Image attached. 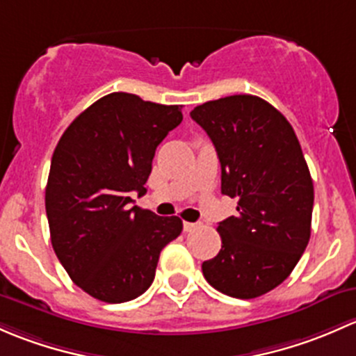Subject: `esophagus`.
Returning <instances> with one entry per match:
<instances>
[{"label":"esophagus","instance_id":"1","mask_svg":"<svg viewBox=\"0 0 356 356\" xmlns=\"http://www.w3.org/2000/svg\"><path fill=\"white\" fill-rule=\"evenodd\" d=\"M199 222H183V229H185L186 233H192V232H195L197 228H199Z\"/></svg>","mask_w":356,"mask_h":356}]
</instances>
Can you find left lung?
<instances>
[{"label":"left lung","mask_w":356,"mask_h":356,"mask_svg":"<svg viewBox=\"0 0 356 356\" xmlns=\"http://www.w3.org/2000/svg\"><path fill=\"white\" fill-rule=\"evenodd\" d=\"M214 144L221 192L238 199L219 222L221 250L205 260L207 283L233 298H257L291 274L310 240L314 183L295 130L274 106L238 94L190 113Z\"/></svg>","instance_id":"left-lung-1"}]
</instances>
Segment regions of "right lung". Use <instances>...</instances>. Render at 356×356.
Returning <instances> with one entry per match:
<instances>
[{
	"instance_id": "right-lung-1",
	"label": "right lung",
	"mask_w": 356,
	"mask_h": 356,
	"mask_svg": "<svg viewBox=\"0 0 356 356\" xmlns=\"http://www.w3.org/2000/svg\"><path fill=\"white\" fill-rule=\"evenodd\" d=\"M179 106L113 92L61 135L46 186L51 243L73 283L106 303L147 291L159 254L181 233L178 216L138 205L157 145L181 123Z\"/></svg>"
}]
</instances>
